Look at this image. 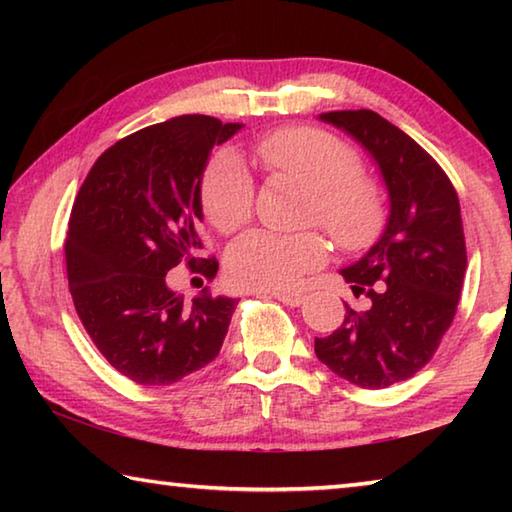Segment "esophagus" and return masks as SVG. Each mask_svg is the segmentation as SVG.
Segmentation results:
<instances>
[{
	"label": "esophagus",
	"mask_w": 512,
	"mask_h": 512,
	"mask_svg": "<svg viewBox=\"0 0 512 512\" xmlns=\"http://www.w3.org/2000/svg\"><path fill=\"white\" fill-rule=\"evenodd\" d=\"M273 298H277L280 302H284V305L289 307H300L302 302H305V296L302 293H289V291H273L271 293Z\"/></svg>",
	"instance_id": "34e87169"
}]
</instances>
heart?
<instances>
[{
    "label": "heart",
    "mask_w": 512,
    "mask_h": 512,
    "mask_svg": "<svg viewBox=\"0 0 512 512\" xmlns=\"http://www.w3.org/2000/svg\"><path fill=\"white\" fill-rule=\"evenodd\" d=\"M264 167L314 194L311 219L345 250H361L379 237L386 207L375 183L361 176V162L348 144L318 128H280L255 142ZM255 180L232 151L216 153L201 180V205L216 230L237 232L250 221ZM329 246L320 232L284 235L253 230L228 250V273L241 287L291 289L305 273L323 266Z\"/></svg>",
    "instance_id": "heart-1"
}]
</instances>
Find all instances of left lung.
Returning a JSON list of instances; mask_svg holds the SVG:
<instances>
[{"instance_id": "1", "label": "left lung", "mask_w": 512, "mask_h": 512, "mask_svg": "<svg viewBox=\"0 0 512 512\" xmlns=\"http://www.w3.org/2000/svg\"><path fill=\"white\" fill-rule=\"evenodd\" d=\"M320 119L352 135L377 162L391 214L375 246L343 268L368 309L345 305L343 325L316 339V357L361 388L413 377L436 354L456 316L467 268L456 189L440 164L372 110H334Z\"/></svg>"}]
</instances>
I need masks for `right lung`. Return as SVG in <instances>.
I'll return each instance as SVG.
<instances>
[{"label": "right lung", "mask_w": 512, "mask_h": 512, "mask_svg": "<svg viewBox=\"0 0 512 512\" xmlns=\"http://www.w3.org/2000/svg\"><path fill=\"white\" fill-rule=\"evenodd\" d=\"M241 124L173 117L124 137L99 155L76 194L65 239L69 293L92 343L112 368L142 386H167L219 354L235 298L187 302L167 273L187 262L212 277L203 248L201 180L216 144Z\"/></svg>", "instance_id": "add662e5"}]
</instances>
